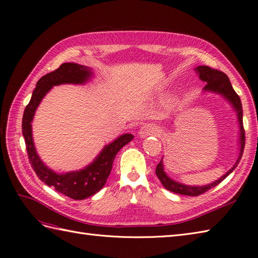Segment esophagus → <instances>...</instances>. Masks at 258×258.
<instances>
[{
    "instance_id": "34e87169",
    "label": "esophagus",
    "mask_w": 258,
    "mask_h": 258,
    "mask_svg": "<svg viewBox=\"0 0 258 258\" xmlns=\"http://www.w3.org/2000/svg\"><path fill=\"white\" fill-rule=\"evenodd\" d=\"M161 132L159 126L155 123H145L139 131V135L141 138H146L148 136H158Z\"/></svg>"
}]
</instances>
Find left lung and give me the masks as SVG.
I'll return each instance as SVG.
<instances>
[{
    "instance_id": "left-lung-1",
    "label": "left lung",
    "mask_w": 258,
    "mask_h": 258,
    "mask_svg": "<svg viewBox=\"0 0 258 258\" xmlns=\"http://www.w3.org/2000/svg\"><path fill=\"white\" fill-rule=\"evenodd\" d=\"M195 71L197 72V74L199 75V79L201 81L207 83V85L204 88L206 91H212L223 96L232 105L233 110L237 112L238 121L240 126V139H239L240 153L236 163L233 165V167L228 171V172H226V174H224L221 178H218L217 181L205 186H187V185L173 181L172 178H170L166 174L165 170H163V163L161 159L160 162L157 165V167H156V174H157L159 181L163 186H165L166 189L175 194L185 195V196H199V195L208 191L209 189L212 188V187H215L216 185L220 184L223 179L227 177L232 171L237 168L239 161L241 160L242 154H243L244 145H245V132L243 128V117H242L243 113H242L241 100L237 95V92L233 90L228 76L222 71H218V70L212 69L207 66H199L195 69Z\"/></svg>"
}]
</instances>
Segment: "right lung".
<instances>
[{"mask_svg":"<svg viewBox=\"0 0 258 258\" xmlns=\"http://www.w3.org/2000/svg\"><path fill=\"white\" fill-rule=\"evenodd\" d=\"M91 69L77 63H63L57 70L44 75L36 83L29 104L25 108L22 117V135L26 141V148L31 167L38 178L46 185L74 200H83L97 194L105 185L111 173L115 156L120 148L128 144L134 136L130 134L117 138L106 145L98 157L89 166L80 171L58 174L46 167L38 157L32 138V122L34 113L42 99L52 86L61 84H84L91 77Z\"/></svg>","mask_w":258,"mask_h":258,"instance_id":"1","label":"right lung"}]
</instances>
